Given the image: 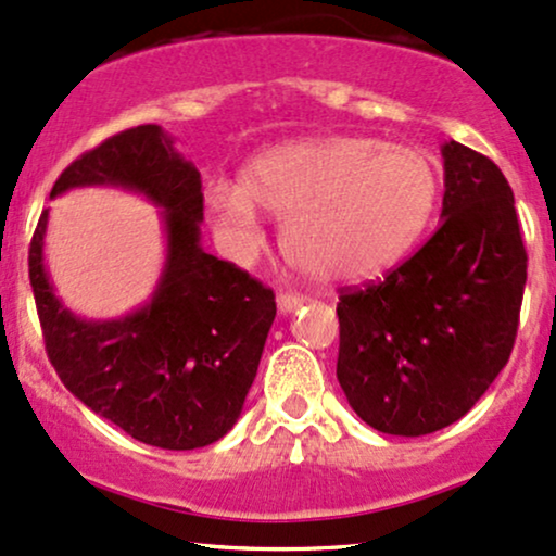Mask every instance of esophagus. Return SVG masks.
<instances>
[{"instance_id":"obj_1","label":"esophagus","mask_w":556,"mask_h":556,"mask_svg":"<svg viewBox=\"0 0 556 556\" xmlns=\"http://www.w3.org/2000/svg\"><path fill=\"white\" fill-rule=\"evenodd\" d=\"M305 303H307V298L300 295V292H279L277 295V307L282 313L298 311V307H303Z\"/></svg>"}]
</instances>
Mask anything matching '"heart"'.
<instances>
[{
  "instance_id": "heart-1",
  "label": "heart",
  "mask_w": 556,
  "mask_h": 556,
  "mask_svg": "<svg viewBox=\"0 0 556 556\" xmlns=\"http://www.w3.org/2000/svg\"><path fill=\"white\" fill-rule=\"evenodd\" d=\"M438 197L432 155L370 137L269 147L243 165L240 184L214 178L204 189L206 212L227 251H258V205L285 219L290 264L326 285L365 282L399 264L430 225Z\"/></svg>"
}]
</instances>
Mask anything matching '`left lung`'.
Wrapping results in <instances>:
<instances>
[{"mask_svg": "<svg viewBox=\"0 0 556 556\" xmlns=\"http://www.w3.org/2000/svg\"><path fill=\"white\" fill-rule=\"evenodd\" d=\"M434 236L383 282L342 290L337 378L357 417L419 438L458 422L510 359L526 287L513 189L490 157L443 144Z\"/></svg>", "mask_w": 556, "mask_h": 556, "instance_id": "1", "label": "left lung"}]
</instances>
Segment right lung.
I'll list each match as a JSON object with an SVG mask.
<instances>
[{
    "label": "right lung",
    "mask_w": 556,
    "mask_h": 556,
    "mask_svg": "<svg viewBox=\"0 0 556 556\" xmlns=\"http://www.w3.org/2000/svg\"><path fill=\"white\" fill-rule=\"evenodd\" d=\"M83 186L137 191L160 206L165 264L152 298L129 316L79 318L46 271V210L28 266L53 370L85 406L139 443L165 451L212 445L243 412L277 316L274 292L202 249V178L163 126L113 134L59 176L51 199Z\"/></svg>",
    "instance_id": "1"
}]
</instances>
